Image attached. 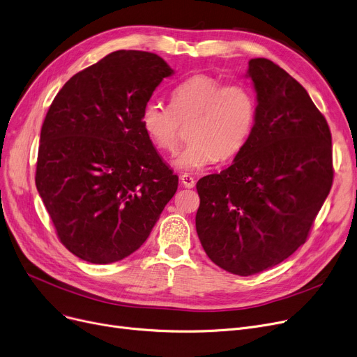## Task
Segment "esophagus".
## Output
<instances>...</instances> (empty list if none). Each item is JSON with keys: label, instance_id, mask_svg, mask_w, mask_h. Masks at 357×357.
Here are the masks:
<instances>
[{"label": "esophagus", "instance_id": "34e87169", "mask_svg": "<svg viewBox=\"0 0 357 357\" xmlns=\"http://www.w3.org/2000/svg\"><path fill=\"white\" fill-rule=\"evenodd\" d=\"M181 183L183 185L185 188H194L195 187V179L188 174H182L181 175Z\"/></svg>", "mask_w": 357, "mask_h": 357}]
</instances>
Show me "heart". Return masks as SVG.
I'll return each instance as SVG.
<instances>
[{
    "mask_svg": "<svg viewBox=\"0 0 357 357\" xmlns=\"http://www.w3.org/2000/svg\"><path fill=\"white\" fill-rule=\"evenodd\" d=\"M255 111V96L248 86L223 84L215 77L195 74L172 90L170 106L149 102L142 112V127L156 149L174 153L181 126L192 122L191 143L176 154L174 165L183 172H195L243 149L254 128Z\"/></svg>",
    "mask_w": 357,
    "mask_h": 357,
    "instance_id": "b5f03b06",
    "label": "heart"
}]
</instances>
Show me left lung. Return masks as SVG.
Masks as SVG:
<instances>
[{
	"instance_id": "8db88e82",
	"label": "left lung",
	"mask_w": 357,
	"mask_h": 357,
	"mask_svg": "<svg viewBox=\"0 0 357 357\" xmlns=\"http://www.w3.org/2000/svg\"><path fill=\"white\" fill-rule=\"evenodd\" d=\"M255 122L234 163L197 182L195 227L208 258L238 275L266 271L306 242L333 185L328 123L307 91L266 58L250 61Z\"/></svg>"
}]
</instances>
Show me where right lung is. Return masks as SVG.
Segmentation results:
<instances>
[{"instance_id":"obj_1","label":"right lung","mask_w":357,"mask_h":357,"mask_svg":"<svg viewBox=\"0 0 357 357\" xmlns=\"http://www.w3.org/2000/svg\"><path fill=\"white\" fill-rule=\"evenodd\" d=\"M175 71L159 55L116 51L58 91L40 131L36 188L70 252L91 264L131 255L178 190L142 127Z\"/></svg>"}]
</instances>
